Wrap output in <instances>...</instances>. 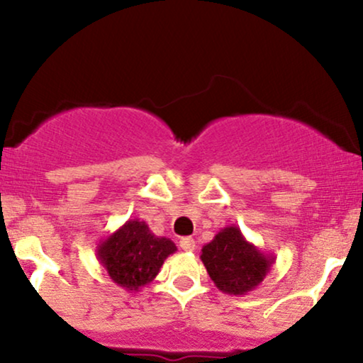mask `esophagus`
<instances>
[{"instance_id": "1", "label": "esophagus", "mask_w": 363, "mask_h": 363, "mask_svg": "<svg viewBox=\"0 0 363 363\" xmlns=\"http://www.w3.org/2000/svg\"><path fill=\"white\" fill-rule=\"evenodd\" d=\"M179 245H181L182 251L193 252L194 247H196V242H194V239H191V237H184V239L179 240Z\"/></svg>"}]
</instances>
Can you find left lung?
Listing matches in <instances>:
<instances>
[{"instance_id":"left-lung-1","label":"left lung","mask_w":363,"mask_h":363,"mask_svg":"<svg viewBox=\"0 0 363 363\" xmlns=\"http://www.w3.org/2000/svg\"><path fill=\"white\" fill-rule=\"evenodd\" d=\"M201 261L216 289L228 295L256 290L272 269L274 256L249 242L239 227L227 225L203 245Z\"/></svg>"}]
</instances>
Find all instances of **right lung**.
Listing matches in <instances>:
<instances>
[{"instance_id":"add662e5","label":"right lung","mask_w":363,"mask_h":363,"mask_svg":"<svg viewBox=\"0 0 363 363\" xmlns=\"http://www.w3.org/2000/svg\"><path fill=\"white\" fill-rule=\"evenodd\" d=\"M176 251L172 240L157 237L147 223L133 218L101 240L97 245V259L116 285L128 291H138L153 281L164 261Z\"/></svg>"}]
</instances>
